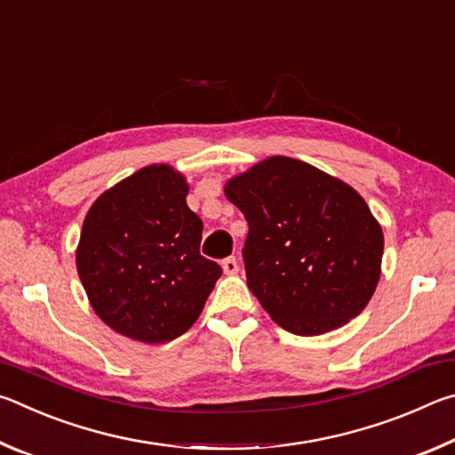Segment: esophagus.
I'll return each instance as SVG.
<instances>
[{
    "instance_id": "1",
    "label": "esophagus",
    "mask_w": 455,
    "mask_h": 455,
    "mask_svg": "<svg viewBox=\"0 0 455 455\" xmlns=\"http://www.w3.org/2000/svg\"><path fill=\"white\" fill-rule=\"evenodd\" d=\"M222 268H225L227 275H235L238 273V260L235 257H227L222 260Z\"/></svg>"
}]
</instances>
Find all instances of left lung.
<instances>
[{"mask_svg":"<svg viewBox=\"0 0 455 455\" xmlns=\"http://www.w3.org/2000/svg\"><path fill=\"white\" fill-rule=\"evenodd\" d=\"M249 235L246 284L275 323L311 337L365 309L379 281L383 233L355 190L287 156L227 184Z\"/></svg>","mask_w":455,"mask_h":455,"instance_id":"left-lung-1","label":"left lung"}]
</instances>
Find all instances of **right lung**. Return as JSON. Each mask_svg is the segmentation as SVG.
<instances>
[{"instance_id": "add662e5", "label": "right lung", "mask_w": 455, "mask_h": 455, "mask_svg": "<svg viewBox=\"0 0 455 455\" xmlns=\"http://www.w3.org/2000/svg\"><path fill=\"white\" fill-rule=\"evenodd\" d=\"M184 176L154 164L106 190L84 220L76 265L98 317L142 343L180 337L222 268L200 255L203 220Z\"/></svg>"}]
</instances>
